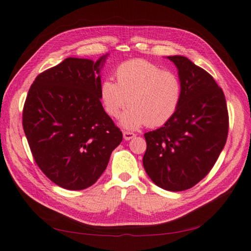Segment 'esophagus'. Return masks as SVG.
I'll use <instances>...</instances> for the list:
<instances>
[{
  "instance_id": "1",
  "label": "esophagus",
  "mask_w": 251,
  "mask_h": 251,
  "mask_svg": "<svg viewBox=\"0 0 251 251\" xmlns=\"http://www.w3.org/2000/svg\"><path fill=\"white\" fill-rule=\"evenodd\" d=\"M123 137H124V139L126 140H130V139H132V138H135L136 137V133H133V132H131V131H126V130H123Z\"/></svg>"
}]
</instances>
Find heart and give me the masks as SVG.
<instances>
[{"label": "heart", "mask_w": 251, "mask_h": 251, "mask_svg": "<svg viewBox=\"0 0 251 251\" xmlns=\"http://www.w3.org/2000/svg\"><path fill=\"white\" fill-rule=\"evenodd\" d=\"M115 77L116 82L104 79L99 92L104 111L111 118H119L127 103L130 107L122 116L124 127H158L176 113L183 95L177 75L138 59L122 63Z\"/></svg>", "instance_id": "b5f03b06"}]
</instances>
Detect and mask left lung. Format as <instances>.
<instances>
[{
  "label": "left lung",
  "mask_w": 251,
  "mask_h": 251,
  "mask_svg": "<svg viewBox=\"0 0 251 251\" xmlns=\"http://www.w3.org/2000/svg\"><path fill=\"white\" fill-rule=\"evenodd\" d=\"M178 69L183 95L176 113L158 129L144 133L143 167L158 187L183 191L212 170L229 130V114L221 87L187 57L168 56Z\"/></svg>",
  "instance_id": "left-lung-1"
}]
</instances>
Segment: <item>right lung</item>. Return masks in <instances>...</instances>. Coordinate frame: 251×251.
I'll return each mask as SVG.
<instances>
[{"mask_svg":"<svg viewBox=\"0 0 251 251\" xmlns=\"http://www.w3.org/2000/svg\"><path fill=\"white\" fill-rule=\"evenodd\" d=\"M97 62L68 57L39 74L28 90L22 126L45 176L69 190L90 187L106 170L123 133L100 101Z\"/></svg>","mask_w":251,"mask_h":251,"instance_id":"right-lung-1","label":"right lung"}]
</instances>
